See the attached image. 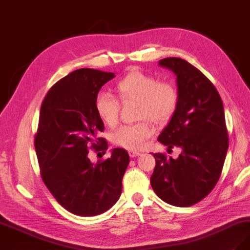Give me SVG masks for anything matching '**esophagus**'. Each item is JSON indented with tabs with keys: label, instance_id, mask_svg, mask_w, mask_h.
<instances>
[{
	"label": "esophagus",
	"instance_id": "obj_1",
	"mask_svg": "<svg viewBox=\"0 0 250 250\" xmlns=\"http://www.w3.org/2000/svg\"><path fill=\"white\" fill-rule=\"evenodd\" d=\"M128 154H130L131 158H136V156L141 155V152H138V151H130V152H128Z\"/></svg>",
	"mask_w": 250,
	"mask_h": 250
}]
</instances>
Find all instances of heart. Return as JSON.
I'll list each match as a JSON object with an SVG mask.
<instances>
[{
  "label": "heart",
  "mask_w": 250,
  "mask_h": 250,
  "mask_svg": "<svg viewBox=\"0 0 250 250\" xmlns=\"http://www.w3.org/2000/svg\"><path fill=\"white\" fill-rule=\"evenodd\" d=\"M117 90L123 101L139 102L138 117L149 118L162 125L169 122L178 105L177 89L171 83L159 82L149 74L134 70L118 82ZM96 112L105 125L113 126L118 120L119 102L107 91H99L95 99ZM154 130L149 122L119 126L111 134V141L128 150L144 148Z\"/></svg>",
  "instance_id": "1"
}]
</instances>
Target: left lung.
<instances>
[{"mask_svg":"<svg viewBox=\"0 0 250 250\" xmlns=\"http://www.w3.org/2000/svg\"><path fill=\"white\" fill-rule=\"evenodd\" d=\"M159 64L176 76L178 105L158 141L181 153H153L150 183L164 202L188 207L209 195L223 170L229 147L224 105L211 81L187 61L167 58Z\"/></svg>","mask_w":250,"mask_h":250,"instance_id":"left-lung-1","label":"left lung"}]
</instances>
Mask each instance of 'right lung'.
I'll use <instances>...</instances> for the list:
<instances>
[{"label":"right lung","mask_w":250,"mask_h":250,"mask_svg":"<svg viewBox=\"0 0 250 250\" xmlns=\"http://www.w3.org/2000/svg\"><path fill=\"white\" fill-rule=\"evenodd\" d=\"M114 77V73L95 69L76 70L55 83L41 106L35 136L41 176L55 200L73 214H101L122 195L130 163L126 150L114 148L109 159L97 164L88 158L89 149H108L107 141L99 137L104 124L95 99Z\"/></svg>","instance_id":"add662e5"}]
</instances>
